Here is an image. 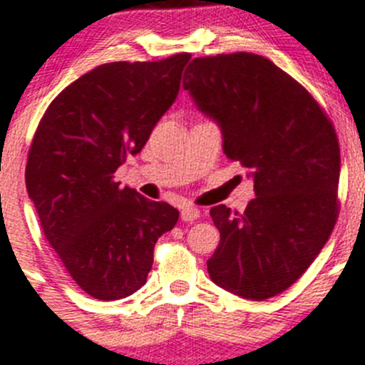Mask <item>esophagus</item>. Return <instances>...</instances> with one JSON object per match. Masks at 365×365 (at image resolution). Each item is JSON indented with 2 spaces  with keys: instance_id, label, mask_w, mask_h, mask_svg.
I'll return each mask as SVG.
<instances>
[{
  "instance_id": "esophagus-1",
  "label": "esophagus",
  "mask_w": 365,
  "mask_h": 365,
  "mask_svg": "<svg viewBox=\"0 0 365 365\" xmlns=\"http://www.w3.org/2000/svg\"><path fill=\"white\" fill-rule=\"evenodd\" d=\"M180 217H182V221L185 222H192L200 217V210H197L196 207L185 205V207H182V210H180Z\"/></svg>"
}]
</instances>
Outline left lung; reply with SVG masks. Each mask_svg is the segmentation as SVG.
I'll return each instance as SVG.
<instances>
[{
	"mask_svg": "<svg viewBox=\"0 0 365 365\" xmlns=\"http://www.w3.org/2000/svg\"><path fill=\"white\" fill-rule=\"evenodd\" d=\"M183 88L217 123L222 151L247 169L257 196L244 214L210 208L221 240L208 274L244 299L272 298L309 269L337 221L334 126L303 85L253 53L194 58Z\"/></svg>",
	"mask_w": 365,
	"mask_h": 365,
	"instance_id": "left-lung-1",
	"label": "left lung"
}]
</instances>
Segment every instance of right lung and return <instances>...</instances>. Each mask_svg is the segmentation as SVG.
Listing matches in <instances>:
<instances>
[{"instance_id": "right-lung-1", "label": "right lung", "mask_w": 365, "mask_h": 365, "mask_svg": "<svg viewBox=\"0 0 365 365\" xmlns=\"http://www.w3.org/2000/svg\"><path fill=\"white\" fill-rule=\"evenodd\" d=\"M189 53L110 62L51 101L28 153L26 190L42 232L78 287L103 302L146 284L158 237L178 210L114 182L175 103Z\"/></svg>"}]
</instances>
